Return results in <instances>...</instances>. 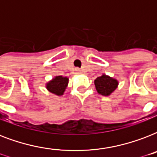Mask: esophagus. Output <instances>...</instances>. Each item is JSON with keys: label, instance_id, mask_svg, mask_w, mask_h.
Masks as SVG:
<instances>
[{"label": "esophagus", "instance_id": "34e87169", "mask_svg": "<svg viewBox=\"0 0 157 157\" xmlns=\"http://www.w3.org/2000/svg\"><path fill=\"white\" fill-rule=\"evenodd\" d=\"M76 72H78V73H80V72H81V69H80V68H76Z\"/></svg>", "mask_w": 157, "mask_h": 157}]
</instances>
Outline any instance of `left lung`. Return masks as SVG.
I'll use <instances>...</instances> for the list:
<instances>
[{
	"label": "left lung",
	"mask_w": 157,
	"mask_h": 157,
	"mask_svg": "<svg viewBox=\"0 0 157 157\" xmlns=\"http://www.w3.org/2000/svg\"><path fill=\"white\" fill-rule=\"evenodd\" d=\"M94 85L98 94L103 96H108L117 89L118 81L107 75H103L95 79Z\"/></svg>",
	"instance_id": "obj_1"
}]
</instances>
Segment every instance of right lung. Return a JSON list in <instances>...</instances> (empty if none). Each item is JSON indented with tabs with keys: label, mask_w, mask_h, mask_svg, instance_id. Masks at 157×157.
Here are the masks:
<instances>
[{
	"label": "right lung",
	"mask_w": 157,
	"mask_h": 157,
	"mask_svg": "<svg viewBox=\"0 0 157 157\" xmlns=\"http://www.w3.org/2000/svg\"><path fill=\"white\" fill-rule=\"evenodd\" d=\"M68 84V78L63 77L62 76H58L54 77L52 81L48 82L46 88L50 92L56 95H63Z\"/></svg>",
	"instance_id": "right-lung-1"
}]
</instances>
